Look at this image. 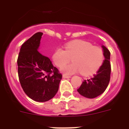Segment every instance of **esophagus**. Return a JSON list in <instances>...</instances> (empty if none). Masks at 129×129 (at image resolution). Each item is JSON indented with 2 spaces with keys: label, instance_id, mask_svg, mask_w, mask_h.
<instances>
[{
  "label": "esophagus",
  "instance_id": "34e87169",
  "mask_svg": "<svg viewBox=\"0 0 129 129\" xmlns=\"http://www.w3.org/2000/svg\"><path fill=\"white\" fill-rule=\"evenodd\" d=\"M62 77H63V78H70V77H71V76H67V75H66V74H63L62 75Z\"/></svg>",
  "mask_w": 129,
  "mask_h": 129
}]
</instances>
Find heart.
Returning a JSON list of instances; mask_svg holds the SVG:
<instances>
[{
    "label": "heart",
    "instance_id": "1",
    "mask_svg": "<svg viewBox=\"0 0 129 129\" xmlns=\"http://www.w3.org/2000/svg\"><path fill=\"white\" fill-rule=\"evenodd\" d=\"M72 57L71 64L65 66ZM55 65L61 67V71L67 74H73L81 72L83 75H90L96 72L102 65L104 59L103 50L93 46L88 42L76 40L65 45V50L57 48L52 55Z\"/></svg>",
    "mask_w": 129,
    "mask_h": 129
}]
</instances>
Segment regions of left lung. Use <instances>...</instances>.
Listing matches in <instances>:
<instances>
[{"label": "left lung", "mask_w": 129, "mask_h": 129, "mask_svg": "<svg viewBox=\"0 0 129 129\" xmlns=\"http://www.w3.org/2000/svg\"><path fill=\"white\" fill-rule=\"evenodd\" d=\"M105 60L98 71L91 78L83 81L77 92L87 98H95L103 94L110 81L111 67L110 63V53L105 46L102 45Z\"/></svg>", "instance_id": "8db88e82"}]
</instances>
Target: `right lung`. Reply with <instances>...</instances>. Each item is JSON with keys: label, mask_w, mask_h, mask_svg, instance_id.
Here are the masks:
<instances>
[{"label": "right lung", "mask_w": 129, "mask_h": 129, "mask_svg": "<svg viewBox=\"0 0 129 129\" xmlns=\"http://www.w3.org/2000/svg\"><path fill=\"white\" fill-rule=\"evenodd\" d=\"M42 32L22 44L17 59L20 85L29 98L38 102L52 99L57 92L62 75L48 57L39 52Z\"/></svg>", "instance_id": "obj_1"}]
</instances>
